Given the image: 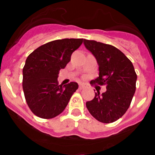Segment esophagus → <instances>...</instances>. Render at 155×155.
<instances>
[{
  "mask_svg": "<svg viewBox=\"0 0 155 155\" xmlns=\"http://www.w3.org/2000/svg\"><path fill=\"white\" fill-rule=\"evenodd\" d=\"M85 87H86V84H84V83L81 82L80 84H79V88H80V89H83V88H84Z\"/></svg>",
  "mask_w": 155,
  "mask_h": 155,
  "instance_id": "esophagus-1",
  "label": "esophagus"
}]
</instances>
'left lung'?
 Here are the masks:
<instances>
[{
	"mask_svg": "<svg viewBox=\"0 0 155 155\" xmlns=\"http://www.w3.org/2000/svg\"><path fill=\"white\" fill-rule=\"evenodd\" d=\"M84 45L96 59L99 76L91 82L106 86L94 93L86 107L91 116L104 124L113 123L125 114L136 91L137 76L134 65L123 52L112 45L84 39Z\"/></svg>",
	"mask_w": 155,
	"mask_h": 155,
	"instance_id": "8db88e82",
	"label": "left lung"
}]
</instances>
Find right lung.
<instances>
[{"mask_svg": "<svg viewBox=\"0 0 155 155\" xmlns=\"http://www.w3.org/2000/svg\"><path fill=\"white\" fill-rule=\"evenodd\" d=\"M83 39L53 40L30 53L23 68L22 87L28 107L35 116L51 119L61 114L73 93L76 82L58 84L59 71L71 61V54L81 45Z\"/></svg>", "mask_w": 155, "mask_h": 155, "instance_id": "1", "label": "right lung"}]
</instances>
